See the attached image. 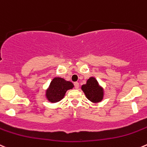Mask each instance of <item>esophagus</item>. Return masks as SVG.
<instances>
[{
    "label": "esophagus",
    "mask_w": 147,
    "mask_h": 147,
    "mask_svg": "<svg viewBox=\"0 0 147 147\" xmlns=\"http://www.w3.org/2000/svg\"><path fill=\"white\" fill-rule=\"evenodd\" d=\"M74 86H75V88L78 89V88H79V82H74Z\"/></svg>",
    "instance_id": "34e87169"
}]
</instances>
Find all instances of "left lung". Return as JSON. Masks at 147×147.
I'll return each mask as SVG.
<instances>
[{
    "mask_svg": "<svg viewBox=\"0 0 147 147\" xmlns=\"http://www.w3.org/2000/svg\"><path fill=\"white\" fill-rule=\"evenodd\" d=\"M82 90L85 92L87 98L92 102H98L102 100L103 91L94 78H89L87 83L82 86Z\"/></svg>",
    "mask_w": 147,
    "mask_h": 147,
    "instance_id": "8db88e82",
    "label": "left lung"
}]
</instances>
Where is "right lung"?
I'll return each instance as SVG.
<instances>
[{
  "label": "right lung",
  "instance_id": "add662e5",
  "mask_svg": "<svg viewBox=\"0 0 147 147\" xmlns=\"http://www.w3.org/2000/svg\"><path fill=\"white\" fill-rule=\"evenodd\" d=\"M73 87L72 82L65 80L63 78H54L51 82L49 89L47 90V98L50 102H58L64 98L67 90L72 89Z\"/></svg>",
  "mask_w": 147,
  "mask_h": 147
}]
</instances>
